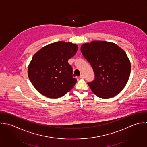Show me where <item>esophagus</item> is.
Wrapping results in <instances>:
<instances>
[{
    "label": "esophagus",
    "mask_w": 147,
    "mask_h": 147,
    "mask_svg": "<svg viewBox=\"0 0 147 147\" xmlns=\"http://www.w3.org/2000/svg\"><path fill=\"white\" fill-rule=\"evenodd\" d=\"M80 78L81 79H84V75L83 74H81L80 76Z\"/></svg>",
    "instance_id": "34e87169"
}]
</instances>
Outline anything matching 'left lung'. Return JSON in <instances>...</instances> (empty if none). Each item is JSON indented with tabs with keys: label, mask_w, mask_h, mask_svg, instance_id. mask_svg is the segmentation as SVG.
Here are the masks:
<instances>
[{
	"label": "left lung",
	"mask_w": 147,
	"mask_h": 147,
	"mask_svg": "<svg viewBox=\"0 0 147 147\" xmlns=\"http://www.w3.org/2000/svg\"><path fill=\"white\" fill-rule=\"evenodd\" d=\"M80 50L95 73L94 80L87 83L93 93L102 98L119 94L128 80L131 69L125 51L117 45L105 41L84 43Z\"/></svg>",
	"instance_id": "obj_1"
}]
</instances>
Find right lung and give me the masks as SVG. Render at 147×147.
Segmentation results:
<instances>
[{"mask_svg": "<svg viewBox=\"0 0 147 147\" xmlns=\"http://www.w3.org/2000/svg\"><path fill=\"white\" fill-rule=\"evenodd\" d=\"M78 49L76 44L57 42L45 46L33 56L28 75L39 92L56 98L63 96L74 87L77 80L72 76V67L68 60Z\"/></svg>", "mask_w": 147, "mask_h": 147, "instance_id": "right-lung-1", "label": "right lung"}]
</instances>
